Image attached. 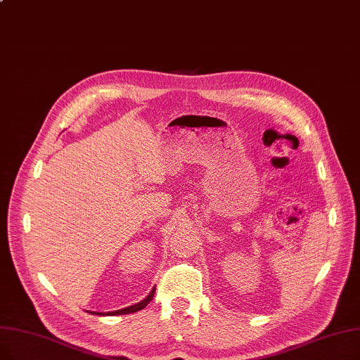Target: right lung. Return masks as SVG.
Masks as SVG:
<instances>
[{"instance_id": "right-lung-1", "label": "right lung", "mask_w": 360, "mask_h": 360, "mask_svg": "<svg viewBox=\"0 0 360 360\" xmlns=\"http://www.w3.org/2000/svg\"><path fill=\"white\" fill-rule=\"evenodd\" d=\"M154 290L155 288H153L151 291H150V294L146 297V299L143 300V302H139V303H136V304H132V306H128V307H124V309H119V310H115V311H91V314H94V315H98V316H110V315H128V314H135V311H139L141 309H144L151 300H153V297H154Z\"/></svg>"}]
</instances>
